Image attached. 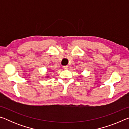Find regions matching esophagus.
Instances as JSON below:
<instances>
[{"label": "esophagus", "instance_id": "1", "mask_svg": "<svg viewBox=\"0 0 129 129\" xmlns=\"http://www.w3.org/2000/svg\"><path fill=\"white\" fill-rule=\"evenodd\" d=\"M68 68V66H62V68L64 69H67Z\"/></svg>", "mask_w": 129, "mask_h": 129}]
</instances>
